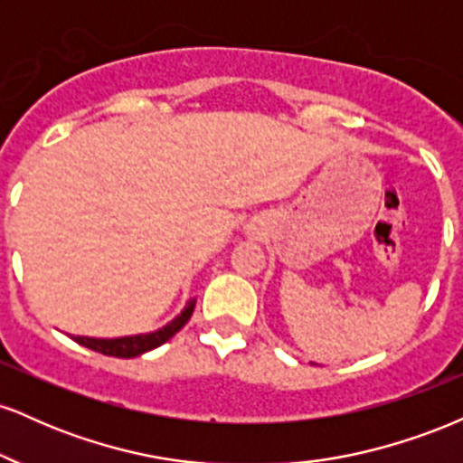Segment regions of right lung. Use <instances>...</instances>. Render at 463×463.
<instances>
[{"mask_svg": "<svg viewBox=\"0 0 463 463\" xmlns=\"http://www.w3.org/2000/svg\"><path fill=\"white\" fill-rule=\"evenodd\" d=\"M195 300H189L187 307L180 311V316L174 317L172 322L165 324L163 328L154 333H146V335H130V337H115V339H95V337H82V335H73V339L80 344V346H87L95 350V353L109 354V357H121V359H130V357H139V354L147 353V350L158 348L161 344L167 342L169 337H174L184 324L189 322L191 313H194Z\"/></svg>", "mask_w": 463, "mask_h": 463, "instance_id": "right-lung-1", "label": "right lung"}]
</instances>
